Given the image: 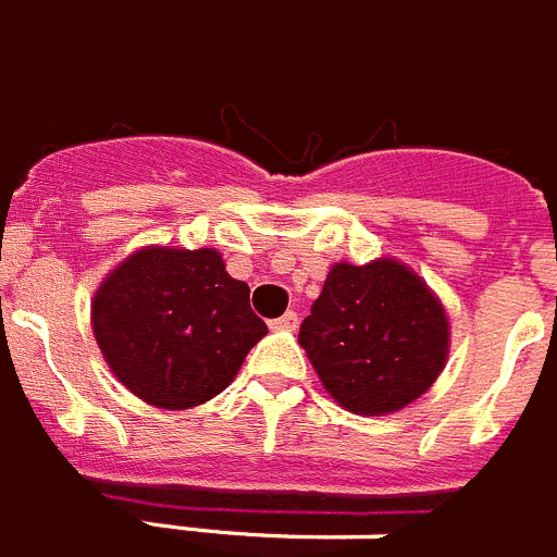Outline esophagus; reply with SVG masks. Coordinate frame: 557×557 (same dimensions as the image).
Masks as SVG:
<instances>
[{
  "instance_id": "34e87169",
  "label": "esophagus",
  "mask_w": 557,
  "mask_h": 557,
  "mask_svg": "<svg viewBox=\"0 0 557 557\" xmlns=\"http://www.w3.org/2000/svg\"><path fill=\"white\" fill-rule=\"evenodd\" d=\"M270 326H273V330H287V332H293L298 326V315L293 310L289 312H284L282 318H275V321H270Z\"/></svg>"
}]
</instances>
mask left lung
I'll list each match as a JSON object with an SVG mask.
<instances>
[{
  "instance_id": "obj_1",
  "label": "left lung",
  "mask_w": 557,
  "mask_h": 557,
  "mask_svg": "<svg viewBox=\"0 0 557 557\" xmlns=\"http://www.w3.org/2000/svg\"><path fill=\"white\" fill-rule=\"evenodd\" d=\"M298 344L335 403L355 414H392L445 369V307L403 261H337L304 318Z\"/></svg>"
}]
</instances>
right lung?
I'll return each instance as SVG.
<instances>
[{"label":"right lung","mask_w":557,"mask_h":557,"mask_svg":"<svg viewBox=\"0 0 557 557\" xmlns=\"http://www.w3.org/2000/svg\"><path fill=\"white\" fill-rule=\"evenodd\" d=\"M92 332L123 386L180 411L225 392L268 324L213 247L149 245L95 289Z\"/></svg>","instance_id":"obj_1"}]
</instances>
